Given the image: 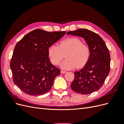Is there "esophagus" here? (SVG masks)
<instances>
[{
  "mask_svg": "<svg viewBox=\"0 0 124 124\" xmlns=\"http://www.w3.org/2000/svg\"><path fill=\"white\" fill-rule=\"evenodd\" d=\"M61 73H66V71H63V70H61Z\"/></svg>",
  "mask_w": 124,
  "mask_h": 124,
  "instance_id": "obj_1",
  "label": "esophagus"
}]
</instances>
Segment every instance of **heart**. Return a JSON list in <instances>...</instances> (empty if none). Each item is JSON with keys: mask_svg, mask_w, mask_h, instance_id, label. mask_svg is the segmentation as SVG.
I'll return each instance as SVG.
<instances>
[{"mask_svg": "<svg viewBox=\"0 0 124 124\" xmlns=\"http://www.w3.org/2000/svg\"><path fill=\"white\" fill-rule=\"evenodd\" d=\"M48 57L52 64L58 65L66 55L67 58L60 65L65 70L81 68L88 62L91 51L87 45L77 38H71L61 41L59 46L52 44L47 49Z\"/></svg>", "mask_w": 124, "mask_h": 124, "instance_id": "obj_1", "label": "heart"}]
</instances>
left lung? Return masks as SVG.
Wrapping results in <instances>:
<instances>
[{"label":"left lung","mask_w":124,"mask_h":124,"mask_svg":"<svg viewBox=\"0 0 124 124\" xmlns=\"http://www.w3.org/2000/svg\"><path fill=\"white\" fill-rule=\"evenodd\" d=\"M67 35L83 38L91 51L87 63L83 68L74 72L71 89L83 95L98 91L102 87L110 70V52L104 41L98 34L86 29L69 31Z\"/></svg>","instance_id":"8db88e82"}]
</instances>
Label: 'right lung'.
<instances>
[{
    "mask_svg": "<svg viewBox=\"0 0 124 124\" xmlns=\"http://www.w3.org/2000/svg\"><path fill=\"white\" fill-rule=\"evenodd\" d=\"M66 33L37 29L17 43L10 68L13 82L23 92L31 96H39L51 89L61 71L50 62L47 49Z\"/></svg>",
    "mask_w": 124,
    "mask_h": 124,
    "instance_id": "obj_1",
    "label": "right lung"
}]
</instances>
